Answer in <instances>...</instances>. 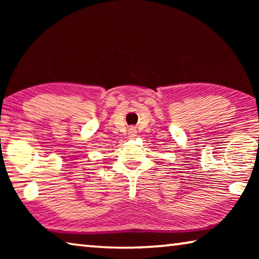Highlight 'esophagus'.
I'll return each mask as SVG.
<instances>
[{
  "instance_id": "esophagus-1",
  "label": "esophagus",
  "mask_w": 259,
  "mask_h": 259,
  "mask_svg": "<svg viewBox=\"0 0 259 259\" xmlns=\"http://www.w3.org/2000/svg\"><path fill=\"white\" fill-rule=\"evenodd\" d=\"M129 133H130V136H131V137H134V136H136V130H135L134 128H131Z\"/></svg>"
}]
</instances>
